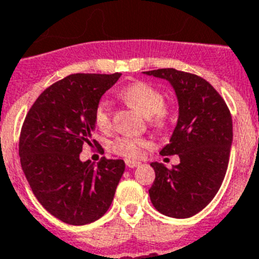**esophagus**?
Listing matches in <instances>:
<instances>
[{"mask_svg": "<svg viewBox=\"0 0 259 259\" xmlns=\"http://www.w3.org/2000/svg\"><path fill=\"white\" fill-rule=\"evenodd\" d=\"M125 164H127V167H130V168H134V167L140 166V162L131 161V159H125Z\"/></svg>", "mask_w": 259, "mask_h": 259, "instance_id": "obj_1", "label": "esophagus"}]
</instances>
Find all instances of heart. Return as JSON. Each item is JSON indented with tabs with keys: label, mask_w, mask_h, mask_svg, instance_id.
Instances as JSON below:
<instances>
[{
	"label": "heart",
	"mask_w": 259,
	"mask_h": 259,
	"mask_svg": "<svg viewBox=\"0 0 259 259\" xmlns=\"http://www.w3.org/2000/svg\"><path fill=\"white\" fill-rule=\"evenodd\" d=\"M130 106L149 116L150 125L155 128L166 127L170 120V110L164 105V96L153 85L144 81H135L125 87L120 93ZM111 106L107 100H101L95 109V122L101 131L111 128ZM152 146V141L145 137H118L111 144V150L125 158H139L144 149Z\"/></svg>",
	"instance_id": "b5f03b06"
}]
</instances>
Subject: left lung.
<instances>
[{
	"label": "left lung",
	"instance_id": "1",
	"mask_svg": "<svg viewBox=\"0 0 259 259\" xmlns=\"http://www.w3.org/2000/svg\"><path fill=\"white\" fill-rule=\"evenodd\" d=\"M144 74L168 80L179 101L178 124L161 154H178L180 163L171 168L150 163L155 171L150 201L167 217L189 218L209 205L227 171L232 144L230 109L214 87L197 75L175 68Z\"/></svg>",
	"mask_w": 259,
	"mask_h": 259
}]
</instances>
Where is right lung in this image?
Masks as SVG:
<instances>
[{"mask_svg": "<svg viewBox=\"0 0 259 259\" xmlns=\"http://www.w3.org/2000/svg\"><path fill=\"white\" fill-rule=\"evenodd\" d=\"M72 74L41 93L27 113L19 137L23 172L38 202L59 221L83 226L109 210L124 172L123 159L80 161L83 146H98L95 109L120 77Z\"/></svg>", "mask_w": 259, "mask_h": 259, "instance_id": "right-lung-1", "label": "right lung"}]
</instances>
